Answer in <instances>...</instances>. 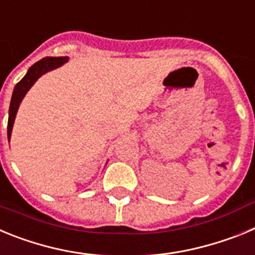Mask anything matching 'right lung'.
Returning <instances> with one entry per match:
<instances>
[{
  "instance_id": "1",
  "label": "right lung",
  "mask_w": 255,
  "mask_h": 255,
  "mask_svg": "<svg viewBox=\"0 0 255 255\" xmlns=\"http://www.w3.org/2000/svg\"><path fill=\"white\" fill-rule=\"evenodd\" d=\"M69 60L67 57H46L42 58L40 61L35 62L30 69L28 70V73L24 78L15 85L13 88V93L11 97V103H10V110H8V123H7V138L10 141L11 131H12V125L15 116H16L17 108H19L20 102L22 101L24 96L26 92L30 89V87L37 82V79L46 74L49 70H53L56 67L64 65L66 61Z\"/></svg>"
}]
</instances>
